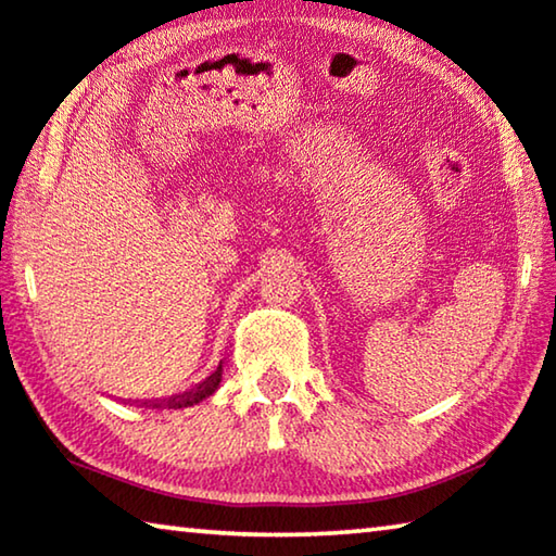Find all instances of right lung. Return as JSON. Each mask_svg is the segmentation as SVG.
<instances>
[{"label": "right lung", "instance_id": "1", "mask_svg": "<svg viewBox=\"0 0 556 556\" xmlns=\"http://www.w3.org/2000/svg\"><path fill=\"white\" fill-rule=\"evenodd\" d=\"M219 381H223V366H217L215 374H210L205 381L198 383L195 391H188V393H182L180 399H173L170 408H188V405L200 403L202 399H207V395H213L217 391Z\"/></svg>", "mask_w": 556, "mask_h": 556}]
</instances>
